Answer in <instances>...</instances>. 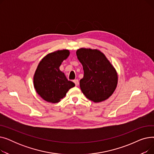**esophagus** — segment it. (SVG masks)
<instances>
[{
    "mask_svg": "<svg viewBox=\"0 0 154 154\" xmlns=\"http://www.w3.org/2000/svg\"><path fill=\"white\" fill-rule=\"evenodd\" d=\"M74 82L75 83V86H78L79 85V80H77V79H76V80H74Z\"/></svg>",
    "mask_w": 154,
    "mask_h": 154,
    "instance_id": "obj_1",
    "label": "esophagus"
}]
</instances>
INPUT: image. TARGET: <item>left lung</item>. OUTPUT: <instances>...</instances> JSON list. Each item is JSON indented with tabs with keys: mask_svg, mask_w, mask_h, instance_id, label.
<instances>
[{
	"mask_svg": "<svg viewBox=\"0 0 154 154\" xmlns=\"http://www.w3.org/2000/svg\"><path fill=\"white\" fill-rule=\"evenodd\" d=\"M83 66L80 87L87 99L98 103L109 99L118 82L117 72L106 56L97 49L80 48L76 51Z\"/></svg>",
	"mask_w": 154,
	"mask_h": 154,
	"instance_id": "left-lung-1",
	"label": "left lung"
}]
</instances>
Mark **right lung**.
<instances>
[{"label": "right lung", "instance_id": "add662e5", "mask_svg": "<svg viewBox=\"0 0 154 154\" xmlns=\"http://www.w3.org/2000/svg\"><path fill=\"white\" fill-rule=\"evenodd\" d=\"M70 55L69 50H59L46 55L39 62L34 75L37 93L45 101L58 103L75 84L67 80L59 67Z\"/></svg>", "mask_w": 154, "mask_h": 154}]
</instances>
